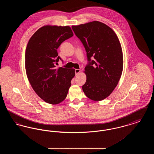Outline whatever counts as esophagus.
Instances as JSON below:
<instances>
[{
  "mask_svg": "<svg viewBox=\"0 0 154 154\" xmlns=\"http://www.w3.org/2000/svg\"><path fill=\"white\" fill-rule=\"evenodd\" d=\"M80 69H75V75H78L80 73Z\"/></svg>",
  "mask_w": 154,
  "mask_h": 154,
  "instance_id": "esophagus-1",
  "label": "esophagus"
}]
</instances>
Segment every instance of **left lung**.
Segmentation results:
<instances>
[{
	"instance_id": "obj_1",
	"label": "left lung",
	"mask_w": 154,
	"mask_h": 154,
	"mask_svg": "<svg viewBox=\"0 0 154 154\" xmlns=\"http://www.w3.org/2000/svg\"><path fill=\"white\" fill-rule=\"evenodd\" d=\"M72 28L84 45L89 61L85 67L87 80L82 90L89 99L103 100L117 87L122 73L124 59L119 40L113 30L99 21Z\"/></svg>"
}]
</instances>
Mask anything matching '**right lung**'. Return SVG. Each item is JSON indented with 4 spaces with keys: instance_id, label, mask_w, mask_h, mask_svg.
<instances>
[{
    "instance_id": "right-lung-1",
    "label": "right lung",
    "mask_w": 154,
    "mask_h": 154,
    "mask_svg": "<svg viewBox=\"0 0 154 154\" xmlns=\"http://www.w3.org/2000/svg\"><path fill=\"white\" fill-rule=\"evenodd\" d=\"M73 36L69 26L45 25L32 35L25 51V70L35 92L44 102L57 104L66 99L75 69L55 68L61 58L57 49Z\"/></svg>"
}]
</instances>
